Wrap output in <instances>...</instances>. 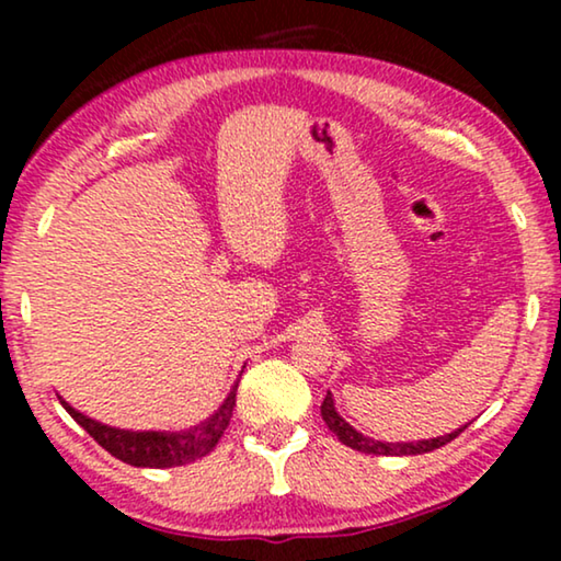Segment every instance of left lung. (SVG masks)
Segmentation results:
<instances>
[{
    "instance_id": "obj_1",
    "label": "left lung",
    "mask_w": 561,
    "mask_h": 561,
    "mask_svg": "<svg viewBox=\"0 0 561 561\" xmlns=\"http://www.w3.org/2000/svg\"><path fill=\"white\" fill-rule=\"evenodd\" d=\"M321 416H324L329 432L336 434V439L342 444H347V447L357 449V451H365V455H393V457H403V455H426V451H434L444 447V444L457 439L459 434L465 432L462 428H457V432L451 434H444V436H436V439H421V442H375L370 436L359 434L357 428H352L347 421L340 416V411H336L334 405V398L332 393H327L324 403H321Z\"/></svg>"
}]
</instances>
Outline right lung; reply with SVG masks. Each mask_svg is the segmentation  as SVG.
Wrapping results in <instances>:
<instances>
[{"mask_svg": "<svg viewBox=\"0 0 561 561\" xmlns=\"http://www.w3.org/2000/svg\"><path fill=\"white\" fill-rule=\"evenodd\" d=\"M64 409L71 413L76 424L87 428L89 436H94L96 444L110 451L112 457L122 459V462L133 467H179L186 462H194L198 457H206L217 447L221 434L229 426L232 419L234 403H237V386L229 390L225 403L211 413L202 424L188 428V432H125V428H112L99 421L83 416L76 409H71L66 401Z\"/></svg>", "mask_w": 561, "mask_h": 561, "instance_id": "1", "label": "right lung"}]
</instances>
